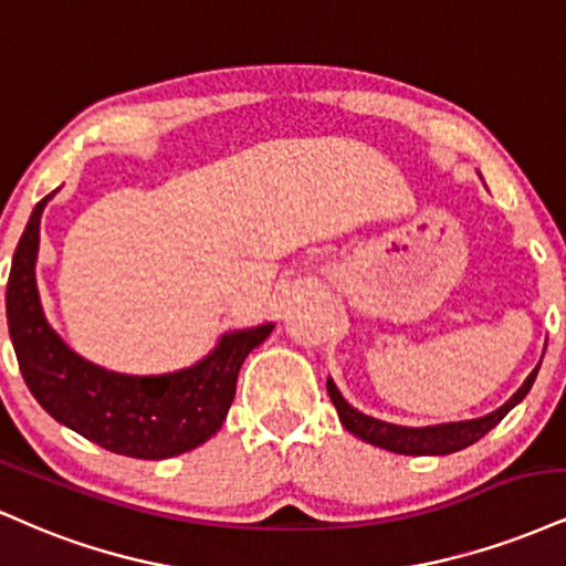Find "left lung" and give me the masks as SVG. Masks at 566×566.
Masks as SVG:
<instances>
[{
  "label": "left lung",
  "instance_id": "1",
  "mask_svg": "<svg viewBox=\"0 0 566 566\" xmlns=\"http://www.w3.org/2000/svg\"><path fill=\"white\" fill-rule=\"evenodd\" d=\"M537 368H541V365H537ZM537 368L527 376V381L522 384L520 391H516L503 408H497L495 413L474 418V421H455V423H442V427H427V429L395 427V423L363 416L360 410H355L347 400H344L342 391L336 389V384L331 381V378H328V395L336 405L344 429L352 431V434H357L360 440L376 444V448L391 450V453H402V455H448V453H458V450L469 448V444L480 442L490 429L497 427V423L503 421V416H506L516 402H522L524 397H527V391L533 389Z\"/></svg>",
  "mask_w": 566,
  "mask_h": 566
}]
</instances>
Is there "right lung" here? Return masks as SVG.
<instances>
[{
    "label": "right lung",
    "mask_w": 566,
    "mask_h": 566,
    "mask_svg": "<svg viewBox=\"0 0 566 566\" xmlns=\"http://www.w3.org/2000/svg\"><path fill=\"white\" fill-rule=\"evenodd\" d=\"M50 198L33 209L7 281V325L25 387L55 421L111 453L161 461L203 444L228 416L245 355L272 325L222 336L206 360L166 376H122L82 360L46 325L39 304L33 264Z\"/></svg>",
    "instance_id": "right-lung-1"
}]
</instances>
